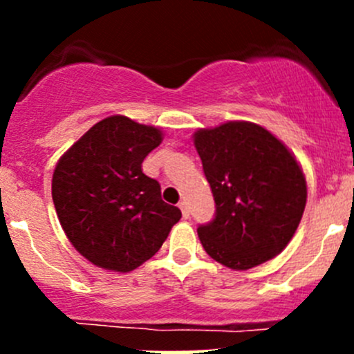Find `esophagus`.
Here are the masks:
<instances>
[{
    "instance_id": "34e87169",
    "label": "esophagus",
    "mask_w": 354,
    "mask_h": 354,
    "mask_svg": "<svg viewBox=\"0 0 354 354\" xmlns=\"http://www.w3.org/2000/svg\"><path fill=\"white\" fill-rule=\"evenodd\" d=\"M180 209H181V214H183L185 219H188V217H190V207H188L187 200H181V202H180Z\"/></svg>"
}]
</instances>
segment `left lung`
<instances>
[{
	"label": "left lung",
	"mask_w": 354,
	"mask_h": 354,
	"mask_svg": "<svg viewBox=\"0 0 354 354\" xmlns=\"http://www.w3.org/2000/svg\"><path fill=\"white\" fill-rule=\"evenodd\" d=\"M216 216L200 224L203 250L230 269L274 259L291 241L306 203V181L286 145L250 121L195 131Z\"/></svg>",
	"instance_id": "1"
}]
</instances>
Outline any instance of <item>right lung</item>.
<instances>
[{"label": "right lung", "instance_id": "add662e5", "mask_svg": "<svg viewBox=\"0 0 354 354\" xmlns=\"http://www.w3.org/2000/svg\"><path fill=\"white\" fill-rule=\"evenodd\" d=\"M160 142L159 128L116 114L95 123L56 164V214L75 250L94 266L137 269L181 219V210L160 198V185L142 171Z\"/></svg>", "mask_w": 354, "mask_h": 354}]
</instances>
